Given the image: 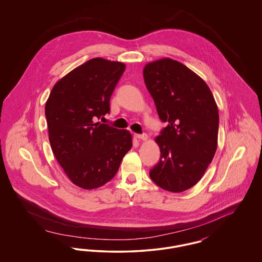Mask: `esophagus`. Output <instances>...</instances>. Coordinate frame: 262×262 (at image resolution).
<instances>
[{
  "label": "esophagus",
  "instance_id": "34e87169",
  "mask_svg": "<svg viewBox=\"0 0 262 262\" xmlns=\"http://www.w3.org/2000/svg\"><path fill=\"white\" fill-rule=\"evenodd\" d=\"M136 137H137V138H138V139H140V140H146V139L148 138L146 134H141V135H138V134H137V135H136Z\"/></svg>",
  "mask_w": 262,
  "mask_h": 262
}]
</instances>
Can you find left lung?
I'll return each mask as SVG.
<instances>
[{
	"instance_id": "obj_1",
	"label": "left lung",
	"mask_w": 262,
	"mask_h": 262,
	"mask_svg": "<svg viewBox=\"0 0 262 262\" xmlns=\"http://www.w3.org/2000/svg\"><path fill=\"white\" fill-rule=\"evenodd\" d=\"M143 77L160 120L167 124L155 139L161 154L150 178L165 190H187L202 178L217 149L216 102L201 77L172 59L147 63Z\"/></svg>"
}]
</instances>
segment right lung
Here are the masks:
<instances>
[{
    "instance_id": "right-lung-1",
    "label": "right lung",
    "mask_w": 262,
    "mask_h": 262,
    "mask_svg": "<svg viewBox=\"0 0 262 262\" xmlns=\"http://www.w3.org/2000/svg\"><path fill=\"white\" fill-rule=\"evenodd\" d=\"M125 63L95 58L59 80L45 105L51 148L77 187L92 189L111 181L132 135L99 123L110 113V99Z\"/></svg>"
}]
</instances>
